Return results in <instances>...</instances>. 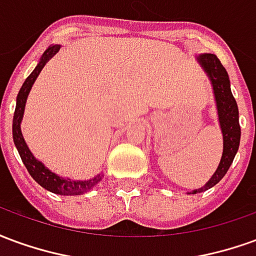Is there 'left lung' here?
Returning <instances> with one entry per match:
<instances>
[{"label": "left lung", "mask_w": 256, "mask_h": 256, "mask_svg": "<svg viewBox=\"0 0 256 256\" xmlns=\"http://www.w3.org/2000/svg\"><path fill=\"white\" fill-rule=\"evenodd\" d=\"M198 62L203 67L204 72L208 75L211 84H212L218 119H220V130L224 136V152H222L220 166L214 172V176L210 178V181L203 188L192 190L190 193L193 194L212 188L225 177L238 150L240 136H242L240 123H238V108H237L234 97L232 94L230 80H229V75L226 72L225 67L220 64V58L211 53H203L198 56Z\"/></svg>", "instance_id": "left-lung-1"}]
</instances>
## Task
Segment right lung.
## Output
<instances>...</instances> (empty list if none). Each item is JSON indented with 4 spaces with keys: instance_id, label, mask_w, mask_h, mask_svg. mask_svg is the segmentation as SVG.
<instances>
[{
    "instance_id": "obj_1",
    "label": "right lung",
    "mask_w": 256,
    "mask_h": 256,
    "mask_svg": "<svg viewBox=\"0 0 256 256\" xmlns=\"http://www.w3.org/2000/svg\"><path fill=\"white\" fill-rule=\"evenodd\" d=\"M58 49H60V45H50V46L44 52V54H42L40 63L36 64L34 71L27 76L24 84L22 86V89L19 90V94H18V98H16V108H14V114L12 134H14V145H16L18 150H19V155L23 163H24L26 168L28 170L31 177L34 178L42 188L56 193V194L75 196V194H84V193L89 192L94 185L100 182L102 176L98 174L94 178L88 180V181H74V180H70V178L58 177V174L50 172L49 168H46L42 164L41 162L36 160V158H34V155L31 154V150H28V146L26 144L22 130H20V123H22V119H23V114H24L26 101H27V97H28L31 88H32L36 79L38 78V75L42 71V68L45 67V64L58 52Z\"/></svg>"
}]
</instances>
